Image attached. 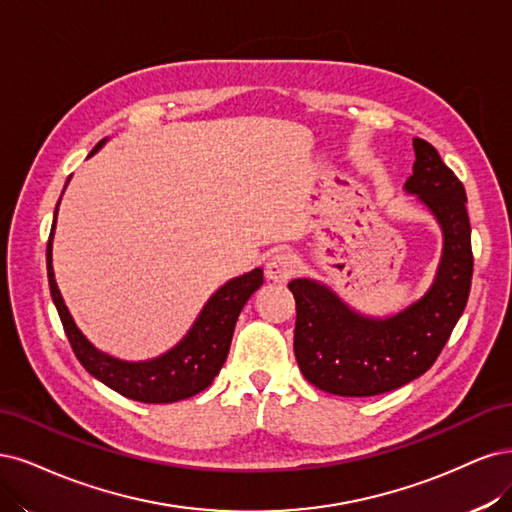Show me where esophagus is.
<instances>
[{
    "label": "esophagus",
    "instance_id": "obj_1",
    "mask_svg": "<svg viewBox=\"0 0 512 512\" xmlns=\"http://www.w3.org/2000/svg\"><path fill=\"white\" fill-rule=\"evenodd\" d=\"M300 268V259L289 251H280L272 255L266 263V274L274 283H285Z\"/></svg>",
    "mask_w": 512,
    "mask_h": 512
}]
</instances>
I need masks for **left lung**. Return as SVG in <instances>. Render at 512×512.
Returning a JSON list of instances; mask_svg holds the SVG:
<instances>
[{
    "instance_id": "left-lung-1",
    "label": "left lung",
    "mask_w": 512,
    "mask_h": 512,
    "mask_svg": "<svg viewBox=\"0 0 512 512\" xmlns=\"http://www.w3.org/2000/svg\"><path fill=\"white\" fill-rule=\"evenodd\" d=\"M415 166L404 191L434 214L442 229L436 276L417 302L389 317L361 315L327 285L295 278L293 351L310 385L344 398H368L415 381L434 366L472 285V242L466 189L436 148L412 140Z\"/></svg>"
}]
</instances>
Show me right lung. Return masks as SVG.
Wrapping results in <instances>:
<instances>
[{"instance_id": "right-lung-1", "label": "right lung", "mask_w": 512, "mask_h": 512, "mask_svg": "<svg viewBox=\"0 0 512 512\" xmlns=\"http://www.w3.org/2000/svg\"><path fill=\"white\" fill-rule=\"evenodd\" d=\"M104 144L106 140L97 142L89 157L100 151ZM59 202L55 208L51 238H48L46 244L48 285H51V295L63 323L65 336H68L72 351L82 368L95 376L97 381L125 395V398L144 404H170L187 400L191 395L210 387L214 376L221 372L225 364L234 327L244 304L263 285V270L255 268L242 276H236L214 291L185 338L172 346L170 351L146 361H123L95 349L87 336L80 332L61 298L53 272V236Z\"/></svg>"}]
</instances>
